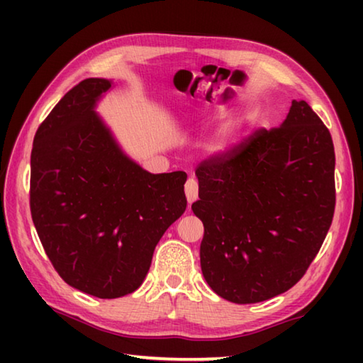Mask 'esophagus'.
I'll return each mask as SVG.
<instances>
[{
    "label": "esophagus",
    "mask_w": 363,
    "mask_h": 363,
    "mask_svg": "<svg viewBox=\"0 0 363 363\" xmlns=\"http://www.w3.org/2000/svg\"><path fill=\"white\" fill-rule=\"evenodd\" d=\"M186 195L189 203H194V201L199 199V182H196L195 177H189L186 182Z\"/></svg>",
    "instance_id": "34e87169"
}]
</instances>
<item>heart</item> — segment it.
<instances>
[{
    "instance_id": "1",
    "label": "heart",
    "mask_w": 363,
    "mask_h": 363,
    "mask_svg": "<svg viewBox=\"0 0 363 363\" xmlns=\"http://www.w3.org/2000/svg\"><path fill=\"white\" fill-rule=\"evenodd\" d=\"M233 131V123H230V125H227L223 131H220L216 138L213 139V143H211V150L213 152H220V150H224L225 149V145H227V139H229V136H230V133Z\"/></svg>"
}]
</instances>
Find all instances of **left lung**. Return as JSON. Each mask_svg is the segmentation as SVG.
Wrapping results in <instances>:
<instances>
[{
  "mask_svg": "<svg viewBox=\"0 0 363 363\" xmlns=\"http://www.w3.org/2000/svg\"><path fill=\"white\" fill-rule=\"evenodd\" d=\"M203 277L220 298L261 303L303 279L333 220L335 147L306 101L195 169Z\"/></svg>",
  "mask_w": 363,
  "mask_h": 363,
  "instance_id": "1",
  "label": "left lung"
}]
</instances>
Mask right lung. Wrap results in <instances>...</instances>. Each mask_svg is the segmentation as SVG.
I'll return each instance as SVG.
<instances>
[{"mask_svg": "<svg viewBox=\"0 0 363 363\" xmlns=\"http://www.w3.org/2000/svg\"><path fill=\"white\" fill-rule=\"evenodd\" d=\"M110 86H73L40 125L30 160V211L49 261L65 284L102 299L138 290L187 206V174L140 168L94 112Z\"/></svg>", "mask_w": 363, "mask_h": 363, "instance_id": "right-lung-1", "label": "right lung"}]
</instances>
